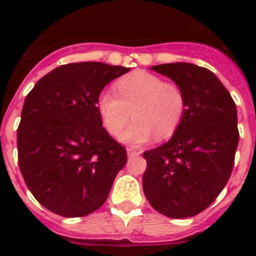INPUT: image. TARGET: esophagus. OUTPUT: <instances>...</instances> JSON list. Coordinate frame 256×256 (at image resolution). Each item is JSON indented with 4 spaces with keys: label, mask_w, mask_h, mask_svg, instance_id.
Returning <instances> with one entry per match:
<instances>
[{
    "label": "esophagus",
    "mask_w": 256,
    "mask_h": 256,
    "mask_svg": "<svg viewBox=\"0 0 256 256\" xmlns=\"http://www.w3.org/2000/svg\"><path fill=\"white\" fill-rule=\"evenodd\" d=\"M140 154H141L140 150H133V148H128V158H133V156H137V155H140Z\"/></svg>",
    "instance_id": "1"
}]
</instances>
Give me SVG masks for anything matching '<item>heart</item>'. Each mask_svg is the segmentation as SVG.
Segmentation results:
<instances>
[{"instance_id":"b5f03b06","label":"heart","mask_w":256,"mask_h":256,"mask_svg":"<svg viewBox=\"0 0 256 256\" xmlns=\"http://www.w3.org/2000/svg\"><path fill=\"white\" fill-rule=\"evenodd\" d=\"M116 94L102 92L97 110L102 124L112 137H118L133 116L134 122L122 134L123 142L141 145L154 136L158 140L172 137L182 122L186 100L182 89L174 82L136 71L115 84Z\"/></svg>"}]
</instances>
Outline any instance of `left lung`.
<instances>
[{
    "label": "left lung",
    "mask_w": 256,
    "mask_h": 256,
    "mask_svg": "<svg viewBox=\"0 0 256 256\" xmlns=\"http://www.w3.org/2000/svg\"><path fill=\"white\" fill-rule=\"evenodd\" d=\"M182 89V122L167 142L145 150V198L168 218H188L214 202L230 177L237 145V110L210 70L190 63L150 67Z\"/></svg>",
    "instance_id": "obj_1"
}]
</instances>
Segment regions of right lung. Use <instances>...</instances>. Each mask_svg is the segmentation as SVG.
<instances>
[{
	"mask_svg": "<svg viewBox=\"0 0 256 256\" xmlns=\"http://www.w3.org/2000/svg\"><path fill=\"white\" fill-rule=\"evenodd\" d=\"M130 71L84 62L42 76L27 94L18 128V158L26 185L54 214L75 218L98 210L128 154L102 128L98 96Z\"/></svg>",
	"mask_w": 256,
	"mask_h": 256,
	"instance_id": "1",
	"label": "right lung"
}]
</instances>
